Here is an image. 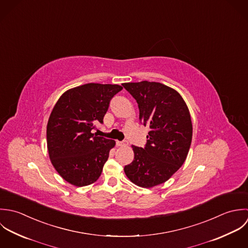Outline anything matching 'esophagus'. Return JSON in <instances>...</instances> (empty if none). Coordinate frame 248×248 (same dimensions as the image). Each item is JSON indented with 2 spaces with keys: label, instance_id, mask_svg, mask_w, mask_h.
I'll return each mask as SVG.
<instances>
[{
  "label": "esophagus",
  "instance_id": "34e87169",
  "mask_svg": "<svg viewBox=\"0 0 248 248\" xmlns=\"http://www.w3.org/2000/svg\"><path fill=\"white\" fill-rule=\"evenodd\" d=\"M116 144H117V146H119V147H124V146H126V145H127V142H126V141H117Z\"/></svg>",
  "mask_w": 248,
  "mask_h": 248
}]
</instances>
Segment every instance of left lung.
Listing matches in <instances>:
<instances>
[{"mask_svg":"<svg viewBox=\"0 0 248 248\" xmlns=\"http://www.w3.org/2000/svg\"><path fill=\"white\" fill-rule=\"evenodd\" d=\"M123 86L138 103L141 124L150 128L144 148L132 146L134 160L124 172L137 186L151 188L166 182L185 162L193 136L191 115L179 93L162 83Z\"/></svg>","mask_w":248,"mask_h":248,"instance_id":"obj_1","label":"left lung"}]
</instances>
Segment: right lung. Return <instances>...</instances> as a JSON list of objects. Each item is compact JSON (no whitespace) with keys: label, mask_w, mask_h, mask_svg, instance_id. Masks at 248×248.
I'll use <instances>...</instances> for the list:
<instances>
[{"label":"right lung","mask_w":248,"mask_h":248,"mask_svg":"<svg viewBox=\"0 0 248 248\" xmlns=\"http://www.w3.org/2000/svg\"><path fill=\"white\" fill-rule=\"evenodd\" d=\"M122 89L88 83L66 91L55 103L47 125L49 155L56 171L72 185L87 186L99 179L115 141L93 132Z\"/></svg>","instance_id":"add662e5"}]
</instances>
